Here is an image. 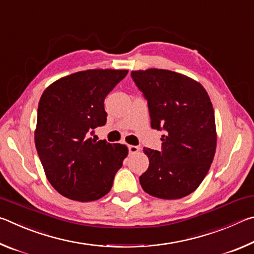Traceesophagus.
<instances>
[{"mask_svg":"<svg viewBox=\"0 0 254 254\" xmlns=\"http://www.w3.org/2000/svg\"><path fill=\"white\" fill-rule=\"evenodd\" d=\"M127 149H128V153H131V154L136 153L140 150V148L136 147V145H128Z\"/></svg>","mask_w":254,"mask_h":254,"instance_id":"esophagus-1","label":"esophagus"}]
</instances>
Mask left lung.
I'll use <instances>...</instances> for the list:
<instances>
[{
	"instance_id": "1",
	"label": "left lung",
	"mask_w": 254,
	"mask_h": 254,
	"mask_svg": "<svg viewBox=\"0 0 254 254\" xmlns=\"http://www.w3.org/2000/svg\"><path fill=\"white\" fill-rule=\"evenodd\" d=\"M131 77L148 101L151 127L163 130L160 151L144 148L149 168L140 176L145 192L178 199L196 190L216 150L212 102L198 81L178 72L150 68Z\"/></svg>"
}]
</instances>
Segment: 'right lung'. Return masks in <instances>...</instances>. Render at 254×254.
Returning a JSON list of instances; mask_svg holds the SVG:
<instances>
[{
  "label": "right lung",
  "mask_w": 254,
  "mask_h": 254,
  "mask_svg": "<svg viewBox=\"0 0 254 254\" xmlns=\"http://www.w3.org/2000/svg\"><path fill=\"white\" fill-rule=\"evenodd\" d=\"M127 70L88 69L63 77L42 93L34 142L47 179L69 199L92 201L111 190L127 145L92 139L106 123L104 100Z\"/></svg>",
  "instance_id": "right-lung-1"
}]
</instances>
